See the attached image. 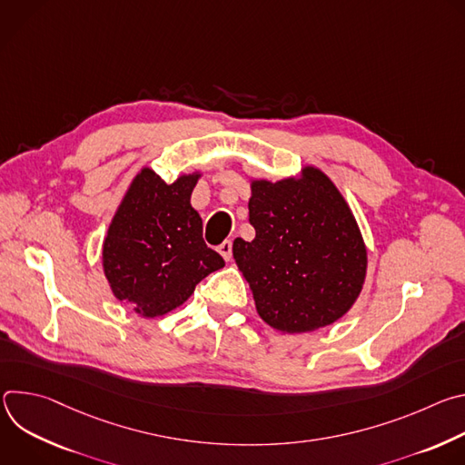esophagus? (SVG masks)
<instances>
[{
	"label": "esophagus",
	"mask_w": 465,
	"mask_h": 465,
	"mask_svg": "<svg viewBox=\"0 0 465 465\" xmlns=\"http://www.w3.org/2000/svg\"><path fill=\"white\" fill-rule=\"evenodd\" d=\"M219 253H221L226 261L232 259V241H230V239H226V241L219 246Z\"/></svg>",
	"instance_id": "1"
}]
</instances>
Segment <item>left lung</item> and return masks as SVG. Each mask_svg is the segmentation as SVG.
<instances>
[{
    "instance_id": "obj_1",
    "label": "left lung",
    "mask_w": 465,
    "mask_h": 465,
    "mask_svg": "<svg viewBox=\"0 0 465 465\" xmlns=\"http://www.w3.org/2000/svg\"><path fill=\"white\" fill-rule=\"evenodd\" d=\"M252 241H233L257 314L283 335L311 333L341 320L359 300L368 248L335 182L303 165L271 182L248 178Z\"/></svg>"
}]
</instances>
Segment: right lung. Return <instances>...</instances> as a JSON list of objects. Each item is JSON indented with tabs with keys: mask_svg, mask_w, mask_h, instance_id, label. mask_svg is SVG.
<instances>
[{
	"mask_svg": "<svg viewBox=\"0 0 465 465\" xmlns=\"http://www.w3.org/2000/svg\"><path fill=\"white\" fill-rule=\"evenodd\" d=\"M203 171L165 183L151 167L130 180L103 241V272L114 298L143 318L189 300L198 282L224 267L203 239L191 193Z\"/></svg>",
	"mask_w": 465,
	"mask_h": 465,
	"instance_id": "add662e5",
	"label": "right lung"
}]
</instances>
